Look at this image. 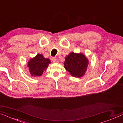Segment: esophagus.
<instances>
[{"label":"esophagus","instance_id":"esophagus-1","mask_svg":"<svg viewBox=\"0 0 123 123\" xmlns=\"http://www.w3.org/2000/svg\"><path fill=\"white\" fill-rule=\"evenodd\" d=\"M52 60H53V63H58V60L56 58H53Z\"/></svg>","mask_w":123,"mask_h":123}]
</instances>
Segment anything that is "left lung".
Listing matches in <instances>:
<instances>
[{"mask_svg": "<svg viewBox=\"0 0 123 123\" xmlns=\"http://www.w3.org/2000/svg\"><path fill=\"white\" fill-rule=\"evenodd\" d=\"M88 59L82 53L72 52L66 56L64 68L74 77L80 78L85 74L88 65Z\"/></svg>", "mask_w": 123, "mask_h": 123, "instance_id": "1", "label": "left lung"}]
</instances>
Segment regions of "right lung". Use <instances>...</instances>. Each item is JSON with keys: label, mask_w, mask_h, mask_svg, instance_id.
<instances>
[{"label": "right lung", "mask_w": 123, "mask_h": 123, "mask_svg": "<svg viewBox=\"0 0 123 123\" xmlns=\"http://www.w3.org/2000/svg\"><path fill=\"white\" fill-rule=\"evenodd\" d=\"M48 58H44L42 54H37L34 58H31L28 62V67L31 76H39L43 74L50 63Z\"/></svg>", "instance_id": "obj_1"}]
</instances>
